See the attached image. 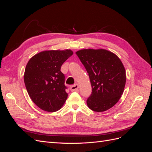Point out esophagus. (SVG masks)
<instances>
[{"instance_id": "obj_1", "label": "esophagus", "mask_w": 152, "mask_h": 152, "mask_svg": "<svg viewBox=\"0 0 152 152\" xmlns=\"http://www.w3.org/2000/svg\"><path fill=\"white\" fill-rule=\"evenodd\" d=\"M78 89H79V85H78L77 84L73 85V86H72L70 87L71 91H76L78 90Z\"/></svg>"}]
</instances>
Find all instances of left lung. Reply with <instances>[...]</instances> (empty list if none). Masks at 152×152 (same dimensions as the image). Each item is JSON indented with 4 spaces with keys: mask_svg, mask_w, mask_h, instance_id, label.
Listing matches in <instances>:
<instances>
[{
    "mask_svg": "<svg viewBox=\"0 0 152 152\" xmlns=\"http://www.w3.org/2000/svg\"><path fill=\"white\" fill-rule=\"evenodd\" d=\"M90 79L92 93L87 99L94 112H104L115 104L126 85V70L117 55L105 49H82L75 53Z\"/></svg>",
    "mask_w": 152,
    "mask_h": 152,
    "instance_id": "1",
    "label": "left lung"
}]
</instances>
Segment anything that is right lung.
Returning a JSON list of instances; mask_svg holds the SVG:
<instances>
[{
    "instance_id": "right-lung-1",
    "label": "right lung",
    "mask_w": 152,
    "mask_h": 152,
    "mask_svg": "<svg viewBox=\"0 0 152 152\" xmlns=\"http://www.w3.org/2000/svg\"><path fill=\"white\" fill-rule=\"evenodd\" d=\"M73 54L70 49L45 50L35 54L27 63L24 82L34 103L44 111L56 112L66 102L68 94L63 63Z\"/></svg>"
}]
</instances>
